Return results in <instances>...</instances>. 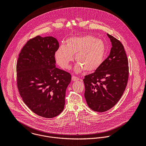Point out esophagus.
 Masks as SVG:
<instances>
[{"mask_svg":"<svg viewBox=\"0 0 146 146\" xmlns=\"http://www.w3.org/2000/svg\"><path fill=\"white\" fill-rule=\"evenodd\" d=\"M79 80H80V79L78 77L75 76H72V81H78Z\"/></svg>","mask_w":146,"mask_h":146,"instance_id":"1","label":"esophagus"}]
</instances>
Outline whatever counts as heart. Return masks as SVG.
Masks as SVG:
<instances>
[{
	"label": "heart",
	"mask_w": 146,
	"mask_h": 146,
	"mask_svg": "<svg viewBox=\"0 0 146 146\" xmlns=\"http://www.w3.org/2000/svg\"><path fill=\"white\" fill-rule=\"evenodd\" d=\"M106 53L104 42L92 35L74 36L67 39L66 45H61L55 52L56 62L63 68H68L74 59L78 63V72L97 70L102 64Z\"/></svg>",
	"instance_id": "heart-1"
}]
</instances>
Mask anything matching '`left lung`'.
<instances>
[{"label": "left lung", "mask_w": 146, "mask_h": 146, "mask_svg": "<svg viewBox=\"0 0 146 146\" xmlns=\"http://www.w3.org/2000/svg\"><path fill=\"white\" fill-rule=\"evenodd\" d=\"M112 43L108 57L92 74L85 76L84 96L89 107L105 112L122 97L129 78L128 60L122 43L107 34Z\"/></svg>", "instance_id": "obj_1"}]
</instances>
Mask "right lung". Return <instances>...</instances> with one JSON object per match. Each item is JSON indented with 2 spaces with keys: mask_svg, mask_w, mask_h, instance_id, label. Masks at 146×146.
I'll use <instances>...</instances> for the list:
<instances>
[{
  "mask_svg": "<svg viewBox=\"0 0 146 146\" xmlns=\"http://www.w3.org/2000/svg\"><path fill=\"white\" fill-rule=\"evenodd\" d=\"M58 40L38 35L23 46L16 65L20 96L35 113L45 118L58 116L64 109L66 90L71 75L56 67Z\"/></svg>",
  "mask_w": 146,
  "mask_h": 146,
  "instance_id": "1",
  "label": "right lung"
}]
</instances>
